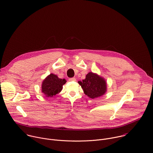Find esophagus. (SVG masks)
<instances>
[{
    "mask_svg": "<svg viewBox=\"0 0 153 153\" xmlns=\"http://www.w3.org/2000/svg\"><path fill=\"white\" fill-rule=\"evenodd\" d=\"M69 80L70 81H76V79L74 77H72V78H70Z\"/></svg>",
    "mask_w": 153,
    "mask_h": 153,
    "instance_id": "1",
    "label": "esophagus"
}]
</instances>
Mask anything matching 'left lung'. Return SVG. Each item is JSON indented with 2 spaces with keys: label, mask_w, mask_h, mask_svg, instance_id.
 Returning a JSON list of instances; mask_svg holds the SVG:
<instances>
[{
  "label": "left lung",
  "mask_w": 153,
  "mask_h": 153,
  "mask_svg": "<svg viewBox=\"0 0 153 153\" xmlns=\"http://www.w3.org/2000/svg\"><path fill=\"white\" fill-rule=\"evenodd\" d=\"M85 94L91 98H95L104 95L107 89L106 82L103 77L95 73L89 72L86 78L78 82Z\"/></svg>",
  "instance_id": "obj_1"
}]
</instances>
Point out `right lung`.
<instances>
[{"label":"right lung","instance_id":"obj_1","mask_svg":"<svg viewBox=\"0 0 153 153\" xmlns=\"http://www.w3.org/2000/svg\"><path fill=\"white\" fill-rule=\"evenodd\" d=\"M66 82L65 79H59L56 75L50 74L42 83V92L47 97H53L62 91V86Z\"/></svg>","mask_w":153,"mask_h":153}]
</instances>
